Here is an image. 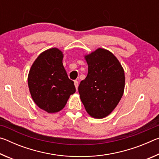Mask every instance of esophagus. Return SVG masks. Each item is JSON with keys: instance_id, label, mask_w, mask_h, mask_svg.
<instances>
[{"instance_id": "esophagus-1", "label": "esophagus", "mask_w": 159, "mask_h": 159, "mask_svg": "<svg viewBox=\"0 0 159 159\" xmlns=\"http://www.w3.org/2000/svg\"><path fill=\"white\" fill-rule=\"evenodd\" d=\"M74 85L75 87H76V89H78V87H79V82L77 81V80H74Z\"/></svg>"}]
</instances>
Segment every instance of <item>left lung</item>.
Instances as JSON below:
<instances>
[{
  "mask_svg": "<svg viewBox=\"0 0 159 159\" xmlns=\"http://www.w3.org/2000/svg\"><path fill=\"white\" fill-rule=\"evenodd\" d=\"M88 72L79 86L80 98L88 114L103 118L113 111L124 92L125 74L110 51L98 48L85 55Z\"/></svg>",
  "mask_w": 159,
  "mask_h": 159,
  "instance_id": "left-lung-1",
  "label": "left lung"
}]
</instances>
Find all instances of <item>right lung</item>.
Wrapping results in <instances>:
<instances>
[{
	"mask_svg": "<svg viewBox=\"0 0 159 159\" xmlns=\"http://www.w3.org/2000/svg\"><path fill=\"white\" fill-rule=\"evenodd\" d=\"M64 55L53 48L40 54L28 75V85L36 105L48 113L61 111L76 92L74 81L63 66Z\"/></svg>",
	"mask_w": 159,
	"mask_h": 159,
	"instance_id": "add662e5",
	"label": "right lung"
}]
</instances>
